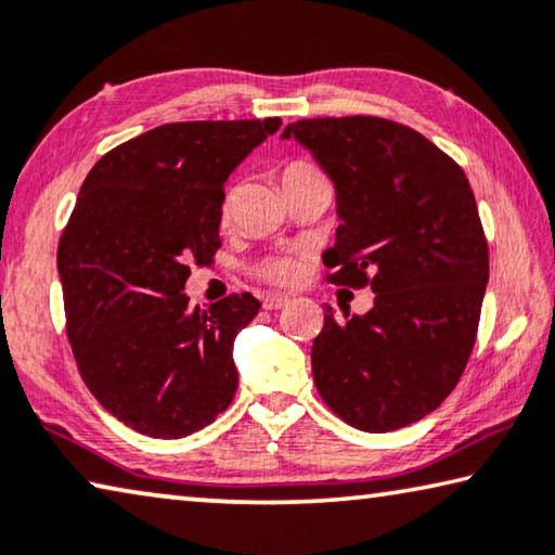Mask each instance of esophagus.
<instances>
[{
  "label": "esophagus",
  "instance_id": "obj_1",
  "mask_svg": "<svg viewBox=\"0 0 555 555\" xmlns=\"http://www.w3.org/2000/svg\"><path fill=\"white\" fill-rule=\"evenodd\" d=\"M289 300L285 295H262V307L266 310H283Z\"/></svg>",
  "mask_w": 555,
  "mask_h": 555
}]
</instances>
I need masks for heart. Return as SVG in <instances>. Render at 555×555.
<instances>
[{
	"instance_id": "heart-1",
	"label": "heart",
	"mask_w": 555,
	"mask_h": 555,
	"mask_svg": "<svg viewBox=\"0 0 555 555\" xmlns=\"http://www.w3.org/2000/svg\"><path fill=\"white\" fill-rule=\"evenodd\" d=\"M312 170L314 168L302 164V160H293V164H287L283 168L280 178H283V185H285L289 181H295V178H302L307 173H312ZM220 212H223V218H228L230 193L223 198V208H220ZM253 272L262 280V283L275 285V287H289L302 278V262H300V258H295V255H268V258L255 262Z\"/></svg>"
}]
</instances>
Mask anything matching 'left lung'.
<instances>
[{
    "instance_id": "1",
    "label": "left lung",
    "mask_w": 555,
    "mask_h": 555,
    "mask_svg": "<svg viewBox=\"0 0 555 555\" xmlns=\"http://www.w3.org/2000/svg\"><path fill=\"white\" fill-rule=\"evenodd\" d=\"M295 139L335 183L330 283L370 285L374 307H325L312 343L320 397L362 431L434 412L462 379L489 283V245L468 178L409 126L377 116L302 118Z\"/></svg>"
}]
</instances>
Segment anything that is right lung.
I'll return each instance as SVG.
<instances>
[{"label": "right lung", "instance_id": "add662e5", "mask_svg": "<svg viewBox=\"0 0 555 555\" xmlns=\"http://www.w3.org/2000/svg\"><path fill=\"white\" fill-rule=\"evenodd\" d=\"M280 118L166 124L89 170L59 241L66 335L99 404L153 439H181L233 402L250 293L208 310L183 293L220 248L225 181Z\"/></svg>", "mask_w": 555, "mask_h": 555}]
</instances>
